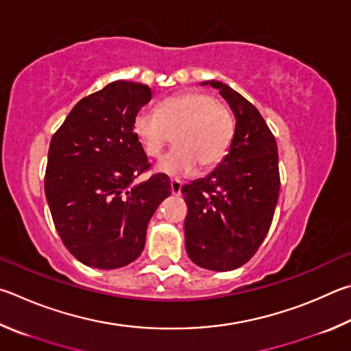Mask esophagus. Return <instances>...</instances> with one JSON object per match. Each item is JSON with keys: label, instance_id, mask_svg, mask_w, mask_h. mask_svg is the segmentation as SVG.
<instances>
[{"label": "esophagus", "instance_id": "esophagus-1", "mask_svg": "<svg viewBox=\"0 0 351 351\" xmlns=\"http://www.w3.org/2000/svg\"><path fill=\"white\" fill-rule=\"evenodd\" d=\"M171 193L174 195L182 194V182L180 180H171Z\"/></svg>", "mask_w": 351, "mask_h": 351}]
</instances>
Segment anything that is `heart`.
I'll return each mask as SVG.
<instances>
[{
	"label": "heart",
	"mask_w": 351,
	"mask_h": 351,
	"mask_svg": "<svg viewBox=\"0 0 351 351\" xmlns=\"http://www.w3.org/2000/svg\"><path fill=\"white\" fill-rule=\"evenodd\" d=\"M132 132L149 157H158L174 135L177 147L160 160L157 169L179 179L194 174L200 165L210 169L222 162L234 137V120L211 95L189 90L166 98L157 112L138 110Z\"/></svg>",
	"instance_id": "heart-1"
}]
</instances>
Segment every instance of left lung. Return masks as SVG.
Instances as JSON below:
<instances>
[{"mask_svg":"<svg viewBox=\"0 0 351 351\" xmlns=\"http://www.w3.org/2000/svg\"><path fill=\"white\" fill-rule=\"evenodd\" d=\"M219 89L234 114L230 151L205 179L182 186L188 205L186 253L195 265L231 271L247 263L267 237L278 205V143L259 110L222 82Z\"/></svg>","mask_w":351,"mask_h":351,"instance_id":"8db88e82","label":"left lung"}]
</instances>
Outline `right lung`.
I'll list each match as a JSON object with an SVG mask.
<instances>
[{
	"label": "right lung",
	"mask_w": 351,
	"mask_h": 351,
	"mask_svg": "<svg viewBox=\"0 0 351 351\" xmlns=\"http://www.w3.org/2000/svg\"><path fill=\"white\" fill-rule=\"evenodd\" d=\"M151 97L146 84L109 83L82 98L51 140L47 204L64 247L88 267L114 269L137 259L152 214L171 195L166 174L134 183L151 168L132 132Z\"/></svg>",
	"instance_id": "obj_1"
}]
</instances>
